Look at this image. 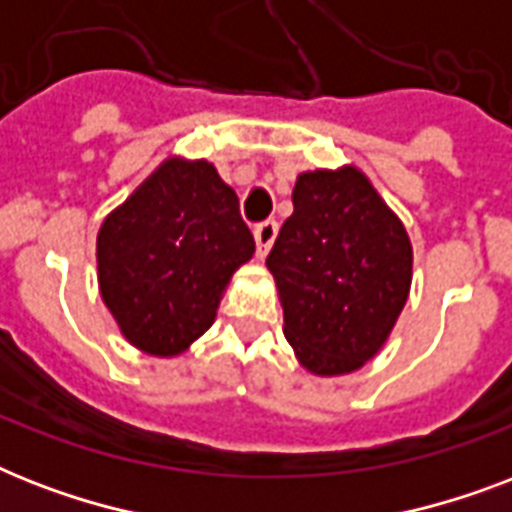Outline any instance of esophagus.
Returning <instances> with one entry per match:
<instances>
[{"instance_id": "esophagus-1", "label": "esophagus", "mask_w": 512, "mask_h": 512, "mask_svg": "<svg viewBox=\"0 0 512 512\" xmlns=\"http://www.w3.org/2000/svg\"><path fill=\"white\" fill-rule=\"evenodd\" d=\"M276 233H279V223H276V220H265V223L255 225L257 255L260 257L268 255V249H271L273 241H276Z\"/></svg>"}]
</instances>
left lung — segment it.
<instances>
[{
    "label": "left lung",
    "instance_id": "obj_1",
    "mask_svg": "<svg viewBox=\"0 0 512 512\" xmlns=\"http://www.w3.org/2000/svg\"><path fill=\"white\" fill-rule=\"evenodd\" d=\"M295 212L265 260L300 366L340 377L388 342L412 287V241L364 172L297 175Z\"/></svg>",
    "mask_w": 512,
    "mask_h": 512
}]
</instances>
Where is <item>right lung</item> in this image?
<instances>
[{"instance_id":"obj_1","label":"right lung","mask_w":512,"mask_h":512,"mask_svg":"<svg viewBox=\"0 0 512 512\" xmlns=\"http://www.w3.org/2000/svg\"><path fill=\"white\" fill-rule=\"evenodd\" d=\"M255 255L239 196L207 159L170 156L98 231V287L124 340L148 356L191 348Z\"/></svg>"}]
</instances>
